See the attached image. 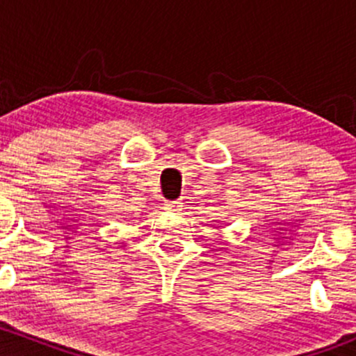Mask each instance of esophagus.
I'll use <instances>...</instances> for the list:
<instances>
[{
  "label": "esophagus",
  "mask_w": 356,
  "mask_h": 356,
  "mask_svg": "<svg viewBox=\"0 0 356 356\" xmlns=\"http://www.w3.org/2000/svg\"><path fill=\"white\" fill-rule=\"evenodd\" d=\"M167 208L168 211H181L182 210V203L181 201H170V203H167Z\"/></svg>",
  "instance_id": "34e87169"
}]
</instances>
